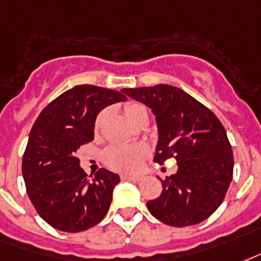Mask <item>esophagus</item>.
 I'll return each mask as SVG.
<instances>
[{
	"mask_svg": "<svg viewBox=\"0 0 261 261\" xmlns=\"http://www.w3.org/2000/svg\"><path fill=\"white\" fill-rule=\"evenodd\" d=\"M121 178L128 179V181H141V179H143V175H140V174H135V175L122 174V175H121Z\"/></svg>",
	"mask_w": 261,
	"mask_h": 261,
	"instance_id": "34e87169",
	"label": "esophagus"
}]
</instances>
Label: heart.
Segmentation results:
<instances>
[{"label": "heart", "instance_id": "b5f03b06", "mask_svg": "<svg viewBox=\"0 0 261 261\" xmlns=\"http://www.w3.org/2000/svg\"><path fill=\"white\" fill-rule=\"evenodd\" d=\"M145 109L139 103H129L125 106V116L129 121L133 122L141 113H144ZM103 114H99L96 125L102 121ZM147 153V148L144 145H114L109 148L105 153V161L109 166L120 171H135L141 165V159Z\"/></svg>", "mask_w": 261, "mask_h": 261}]
</instances>
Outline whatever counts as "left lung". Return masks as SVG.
Listing matches in <instances>:
<instances>
[{
  "label": "left lung",
  "mask_w": 261,
  "mask_h": 261,
  "mask_svg": "<svg viewBox=\"0 0 261 261\" xmlns=\"http://www.w3.org/2000/svg\"><path fill=\"white\" fill-rule=\"evenodd\" d=\"M152 110L158 126L153 161L174 158L177 173L162 181L159 197L147 201L158 221L184 227L205 221L221 205L233 178V152L226 130L210 109L169 84L124 88Z\"/></svg>",
  "instance_id": "left-lung-1"
}]
</instances>
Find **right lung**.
<instances>
[{
  "label": "right lung",
  "mask_w": 261,
  "mask_h": 261,
  "mask_svg": "<svg viewBox=\"0 0 261 261\" xmlns=\"http://www.w3.org/2000/svg\"><path fill=\"white\" fill-rule=\"evenodd\" d=\"M124 100L118 91L82 84L48 103L36 118L23 156V177L36 213L54 229L77 233L106 217L120 177L100 169L90 180L76 152L94 140L99 113Z\"/></svg>",
  "instance_id": "add662e5"
}]
</instances>
